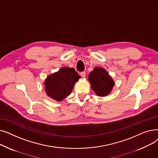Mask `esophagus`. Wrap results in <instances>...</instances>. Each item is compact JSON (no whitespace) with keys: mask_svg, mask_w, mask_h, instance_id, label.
Instances as JSON below:
<instances>
[{"mask_svg":"<svg viewBox=\"0 0 158 158\" xmlns=\"http://www.w3.org/2000/svg\"><path fill=\"white\" fill-rule=\"evenodd\" d=\"M81 75L82 77H85L86 76V72H81Z\"/></svg>","mask_w":158,"mask_h":158,"instance_id":"esophagus-1","label":"esophagus"}]
</instances>
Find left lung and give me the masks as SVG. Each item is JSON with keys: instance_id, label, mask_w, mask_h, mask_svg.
Returning <instances> with one entry per match:
<instances>
[{"instance_id": "left-lung-1", "label": "left lung", "mask_w": 158, "mask_h": 158, "mask_svg": "<svg viewBox=\"0 0 158 158\" xmlns=\"http://www.w3.org/2000/svg\"><path fill=\"white\" fill-rule=\"evenodd\" d=\"M88 77L92 89L98 96L104 97L108 95L114 85L109 73L102 68H95L90 72Z\"/></svg>"}]
</instances>
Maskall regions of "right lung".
Masks as SVG:
<instances>
[{
    "label": "right lung",
    "instance_id": "1",
    "mask_svg": "<svg viewBox=\"0 0 158 158\" xmlns=\"http://www.w3.org/2000/svg\"><path fill=\"white\" fill-rule=\"evenodd\" d=\"M80 78L73 69L63 67L49 76L45 80V92L50 97L61 101L69 95L73 86Z\"/></svg>",
    "mask_w": 158,
    "mask_h": 158
}]
</instances>
